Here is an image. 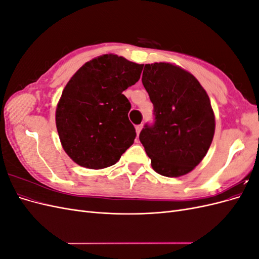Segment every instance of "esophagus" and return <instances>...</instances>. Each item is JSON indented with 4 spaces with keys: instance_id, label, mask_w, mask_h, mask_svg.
Masks as SVG:
<instances>
[{
    "instance_id": "esophagus-1",
    "label": "esophagus",
    "mask_w": 259,
    "mask_h": 259,
    "mask_svg": "<svg viewBox=\"0 0 259 259\" xmlns=\"http://www.w3.org/2000/svg\"><path fill=\"white\" fill-rule=\"evenodd\" d=\"M142 128H143V124L136 125V133H137V135H139V133H140V131H142Z\"/></svg>"
}]
</instances>
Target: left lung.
Here are the masks:
<instances>
[{
    "instance_id": "left-lung-1",
    "label": "left lung",
    "mask_w": 259,
    "mask_h": 259,
    "mask_svg": "<svg viewBox=\"0 0 259 259\" xmlns=\"http://www.w3.org/2000/svg\"><path fill=\"white\" fill-rule=\"evenodd\" d=\"M143 84L153 104V123L139 140L163 176L179 177L204 158L213 140L215 116L206 92L186 70L165 62L146 65Z\"/></svg>"
}]
</instances>
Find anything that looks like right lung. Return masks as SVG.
Here are the masks:
<instances>
[{"label":"right lung","mask_w":259,"mask_h":259,"mask_svg":"<svg viewBox=\"0 0 259 259\" xmlns=\"http://www.w3.org/2000/svg\"><path fill=\"white\" fill-rule=\"evenodd\" d=\"M144 65L104 55L77 70L61 94L56 126L62 148L76 164L111 166L134 143L131 103L123 91L134 85Z\"/></svg>","instance_id":"obj_1"}]
</instances>
